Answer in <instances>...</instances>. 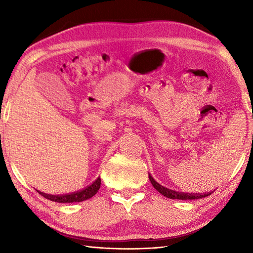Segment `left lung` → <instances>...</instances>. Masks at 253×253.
I'll return each mask as SVG.
<instances>
[{
    "mask_svg": "<svg viewBox=\"0 0 253 253\" xmlns=\"http://www.w3.org/2000/svg\"><path fill=\"white\" fill-rule=\"evenodd\" d=\"M149 179L151 181L152 186L157 189L160 193H162V195L166 198H169V199H178V200H195V199H201L204 197H208L213 193V191H210V192H206V193H188V192H179V191H175V190H171L169 189V188H165L162 185H160L159 182L155 181L153 179V177L149 174Z\"/></svg>",
    "mask_w": 253,
    "mask_h": 253,
    "instance_id": "1",
    "label": "left lung"
}]
</instances>
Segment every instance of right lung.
I'll use <instances>...</instances> for the list:
<instances>
[{"mask_svg":"<svg viewBox=\"0 0 253 253\" xmlns=\"http://www.w3.org/2000/svg\"><path fill=\"white\" fill-rule=\"evenodd\" d=\"M100 186H101V179L99 177V178H96V180H94L90 186L85 187L84 189L76 191V192L67 193V195L54 196V195H47V193H43L40 191L39 192L42 197H44L45 199H49V200L54 201V202H60V203L82 202L84 200H88L90 198H92L100 189Z\"/></svg>","mask_w":253,"mask_h":253,"instance_id":"obj_1","label":"right lung"}]
</instances>
